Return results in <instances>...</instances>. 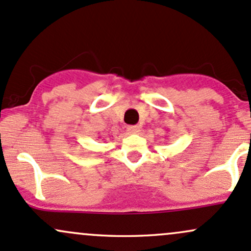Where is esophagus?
Here are the masks:
<instances>
[{
    "mask_svg": "<svg viewBox=\"0 0 251 251\" xmlns=\"http://www.w3.org/2000/svg\"><path fill=\"white\" fill-rule=\"evenodd\" d=\"M126 130H128L129 134H139L140 133V126H129L128 128H126Z\"/></svg>",
    "mask_w": 251,
    "mask_h": 251,
    "instance_id": "esophagus-1",
    "label": "esophagus"
}]
</instances>
